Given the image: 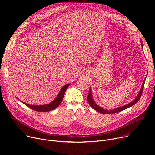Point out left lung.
Masks as SVG:
<instances>
[{"label":"left lung","instance_id":"left-lung-1","mask_svg":"<svg viewBox=\"0 0 155 155\" xmlns=\"http://www.w3.org/2000/svg\"><path fill=\"white\" fill-rule=\"evenodd\" d=\"M141 43H142V46L143 47V44H142V42L141 41ZM146 79V78H145ZM145 80H144L143 81V83L142 84V86L141 87V89L139 91V93L137 95V96L136 97L135 99L132 101L131 103H129V104H127L126 105H124V106H122L121 107H117V108H115L114 109H112L110 110H106V109H104L103 108L101 107L100 106H98L97 104H96L93 100V96H92V92H91V88H90V91H89V93H88V97H87V100H88V103L90 104V106L94 109V110H96V111L100 112V113H102V114H114V113H117V112H121L126 109H127L130 107H131L132 106L134 105L135 104H136L140 100V98L141 97V96L142 94V92H143V88H144V84H145Z\"/></svg>","mask_w":155,"mask_h":155}]
</instances>
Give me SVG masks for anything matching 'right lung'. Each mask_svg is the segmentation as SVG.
<instances>
[{
  "label": "right lung",
  "instance_id": "add662e5",
  "mask_svg": "<svg viewBox=\"0 0 155 155\" xmlns=\"http://www.w3.org/2000/svg\"><path fill=\"white\" fill-rule=\"evenodd\" d=\"M69 86V84H67V85H64L61 90H60L58 95L57 96L55 99L50 103L47 104H45V105H32V104H27L26 103L22 102L21 101H20L21 102H22L24 104H25L26 106H28V107L34 110L38 111V112H48V111H51L55 108H57L59 105L61 104V103L62 102L63 97L65 94V92L66 91V90L67 89V88ZM19 100V99H18Z\"/></svg>",
  "mask_w": 155,
  "mask_h": 155
}]
</instances>
